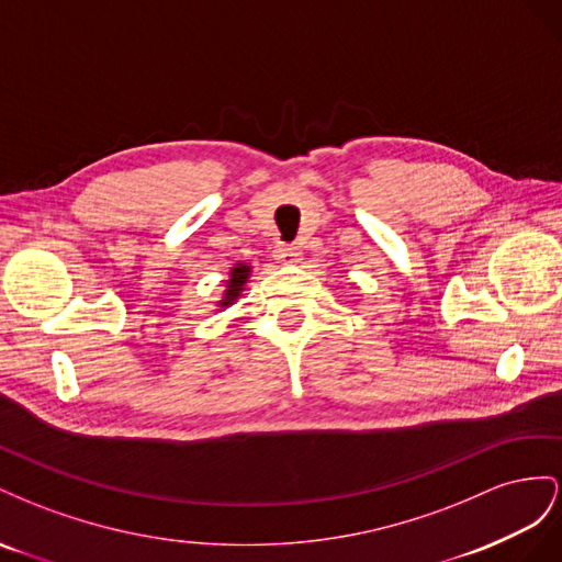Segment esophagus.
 Returning a JSON list of instances; mask_svg holds the SVG:
<instances>
[{
	"label": "esophagus",
	"mask_w": 562,
	"mask_h": 562,
	"mask_svg": "<svg viewBox=\"0 0 562 562\" xmlns=\"http://www.w3.org/2000/svg\"><path fill=\"white\" fill-rule=\"evenodd\" d=\"M272 256H276L280 263H296L301 259V249L294 245H278Z\"/></svg>",
	"instance_id": "esophagus-1"
}]
</instances>
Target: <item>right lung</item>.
Segmentation results:
<instances>
[{
  "instance_id": "1",
  "label": "right lung",
  "mask_w": 562,
  "mask_h": 562,
  "mask_svg": "<svg viewBox=\"0 0 562 562\" xmlns=\"http://www.w3.org/2000/svg\"><path fill=\"white\" fill-rule=\"evenodd\" d=\"M247 278H249V266L239 263V266L233 268V272H231V284H228V290H226V299L221 301V306H231L233 299L239 296V290H243V284L247 282Z\"/></svg>"
}]
</instances>
